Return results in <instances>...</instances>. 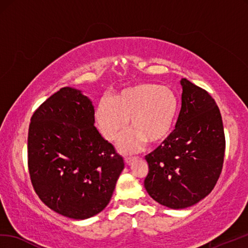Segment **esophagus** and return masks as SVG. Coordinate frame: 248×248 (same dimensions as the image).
<instances>
[{"label": "esophagus", "instance_id": "34e87169", "mask_svg": "<svg viewBox=\"0 0 248 248\" xmlns=\"http://www.w3.org/2000/svg\"><path fill=\"white\" fill-rule=\"evenodd\" d=\"M135 159H136L135 156H126V157H124V160H125L126 164H131Z\"/></svg>", "mask_w": 248, "mask_h": 248}]
</instances>
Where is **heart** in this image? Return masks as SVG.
<instances>
[{
  "mask_svg": "<svg viewBox=\"0 0 248 248\" xmlns=\"http://www.w3.org/2000/svg\"><path fill=\"white\" fill-rule=\"evenodd\" d=\"M177 107V97L170 88L141 82L119 91L112 99H100L95 118L101 134L110 141L123 133L130 119L133 129L120 138L118 146L134 152L147 141L158 143L169 136Z\"/></svg>",
  "mask_w": 248,
  "mask_h": 248,
  "instance_id": "obj_1",
  "label": "heart"
}]
</instances>
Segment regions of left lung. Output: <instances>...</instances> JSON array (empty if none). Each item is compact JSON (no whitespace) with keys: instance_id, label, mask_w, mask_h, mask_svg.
Instances as JSON below:
<instances>
[{"instance_id":"left-lung-1","label":"left lung","mask_w":248,"mask_h":248,"mask_svg":"<svg viewBox=\"0 0 248 248\" xmlns=\"http://www.w3.org/2000/svg\"><path fill=\"white\" fill-rule=\"evenodd\" d=\"M181 85L182 108L175 129L146 155L147 192L172 209L187 208L212 191L225 154L222 116L215 99L186 78Z\"/></svg>"}]
</instances>
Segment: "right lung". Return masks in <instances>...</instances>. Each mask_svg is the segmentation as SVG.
Segmentation results:
<instances>
[{"mask_svg":"<svg viewBox=\"0 0 248 248\" xmlns=\"http://www.w3.org/2000/svg\"><path fill=\"white\" fill-rule=\"evenodd\" d=\"M92 101L62 88L32 114L27 140L34 191L57 214L89 218L106 208L124 158L98 132Z\"/></svg>","mask_w":248,"mask_h":248,"instance_id":"1","label":"right lung"}]
</instances>
